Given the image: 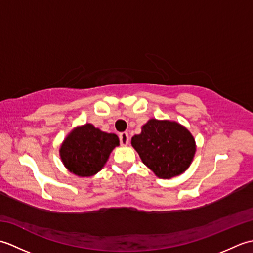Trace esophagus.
Listing matches in <instances>:
<instances>
[{"mask_svg": "<svg viewBox=\"0 0 253 253\" xmlns=\"http://www.w3.org/2000/svg\"><path fill=\"white\" fill-rule=\"evenodd\" d=\"M120 141L122 146H127L129 143V136L127 132H121L120 133Z\"/></svg>", "mask_w": 253, "mask_h": 253, "instance_id": "34e87169", "label": "esophagus"}]
</instances>
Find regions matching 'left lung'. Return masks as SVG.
Wrapping results in <instances>:
<instances>
[{
    "mask_svg": "<svg viewBox=\"0 0 253 253\" xmlns=\"http://www.w3.org/2000/svg\"><path fill=\"white\" fill-rule=\"evenodd\" d=\"M144 165L160 178L169 179L189 168L196 153V141L190 131L170 121H148L141 133L131 138Z\"/></svg>",
    "mask_w": 253,
    "mask_h": 253,
    "instance_id": "1",
    "label": "left lung"
}]
</instances>
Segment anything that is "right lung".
<instances>
[{"label": "right lung", "mask_w": 253, "mask_h": 253, "mask_svg": "<svg viewBox=\"0 0 253 253\" xmlns=\"http://www.w3.org/2000/svg\"><path fill=\"white\" fill-rule=\"evenodd\" d=\"M120 146L115 133H107L92 124L75 128L63 141L60 155L63 164L71 173L90 177L100 171L111 152Z\"/></svg>", "instance_id": "add662e5"}]
</instances>
